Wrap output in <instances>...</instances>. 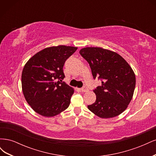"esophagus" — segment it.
<instances>
[{"instance_id": "esophagus-1", "label": "esophagus", "mask_w": 156, "mask_h": 156, "mask_svg": "<svg viewBox=\"0 0 156 156\" xmlns=\"http://www.w3.org/2000/svg\"><path fill=\"white\" fill-rule=\"evenodd\" d=\"M81 90L82 92H87V91L88 90V88L87 87L84 86V87H83V88H81Z\"/></svg>"}]
</instances>
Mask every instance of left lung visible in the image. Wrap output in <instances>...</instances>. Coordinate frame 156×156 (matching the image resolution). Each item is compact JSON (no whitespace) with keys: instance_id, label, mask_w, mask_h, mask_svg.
Instances as JSON below:
<instances>
[{"instance_id":"1","label":"left lung","mask_w":156,"mask_h":156,"mask_svg":"<svg viewBox=\"0 0 156 156\" xmlns=\"http://www.w3.org/2000/svg\"><path fill=\"white\" fill-rule=\"evenodd\" d=\"M79 53L88 62L94 79L101 85L94 90L96 100L88 109L101 119L115 117L128 106L135 87V75L126 60L115 52L101 48H84Z\"/></svg>"}]
</instances>
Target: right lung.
Instances as JSON below:
<instances>
[{
  "instance_id": "1",
  "label": "right lung",
  "mask_w": 156,
  "mask_h": 156,
  "mask_svg": "<svg viewBox=\"0 0 156 156\" xmlns=\"http://www.w3.org/2000/svg\"><path fill=\"white\" fill-rule=\"evenodd\" d=\"M77 48L58 45L47 48L31 57L21 75L23 95L39 115L52 117L69 107L74 90L62 80L64 63Z\"/></svg>"
}]
</instances>
